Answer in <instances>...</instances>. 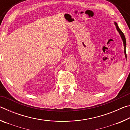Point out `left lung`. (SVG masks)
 Returning <instances> with one entry per match:
<instances>
[{"instance_id":"left-lung-1","label":"left lung","mask_w":130,"mask_h":130,"mask_svg":"<svg viewBox=\"0 0 130 130\" xmlns=\"http://www.w3.org/2000/svg\"><path fill=\"white\" fill-rule=\"evenodd\" d=\"M115 23V25L116 26V30H118V31L119 32V33L120 36L121 37V38H122V41H123V45H124V55H125V57H126V58H127V54H126V38H125V36L124 34L123 33V32L121 31V30L119 28V27H118V24L116 23V22H114Z\"/></svg>"}]
</instances>
